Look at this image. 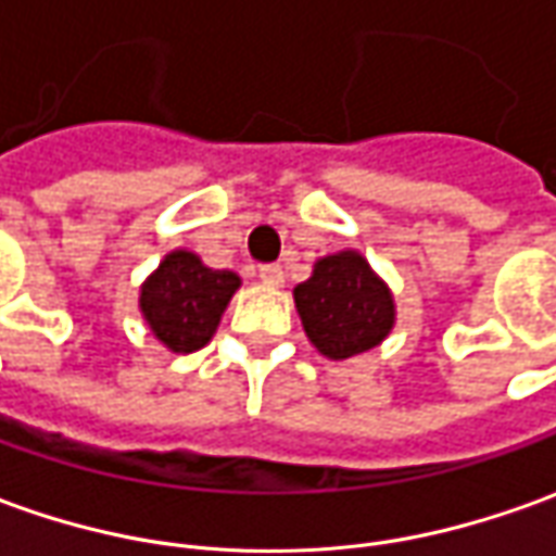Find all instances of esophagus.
<instances>
[{
    "instance_id": "34e87169",
    "label": "esophagus",
    "mask_w": 556,
    "mask_h": 556,
    "mask_svg": "<svg viewBox=\"0 0 556 556\" xmlns=\"http://www.w3.org/2000/svg\"><path fill=\"white\" fill-rule=\"evenodd\" d=\"M258 277H262L264 286H282L286 274H282L279 264H262V267H258Z\"/></svg>"
}]
</instances>
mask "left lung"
Listing matches in <instances>:
<instances>
[{"label": "left lung", "mask_w": 556, "mask_h": 556, "mask_svg": "<svg viewBox=\"0 0 556 556\" xmlns=\"http://www.w3.org/2000/svg\"><path fill=\"white\" fill-rule=\"evenodd\" d=\"M294 307L309 343L328 358L368 353L395 326L389 286L356 249L313 264V277L294 286Z\"/></svg>", "instance_id": "1"}]
</instances>
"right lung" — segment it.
I'll use <instances>...</instances> for the list:
<instances>
[{"instance_id":"add662e5","label":"right lung","mask_w":556,"mask_h":556,"mask_svg":"<svg viewBox=\"0 0 556 556\" xmlns=\"http://www.w3.org/2000/svg\"><path fill=\"white\" fill-rule=\"evenodd\" d=\"M240 277L233 270H213L188 249L169 252L139 289V309L151 334L173 353H194L213 341L222 313Z\"/></svg>"}]
</instances>
